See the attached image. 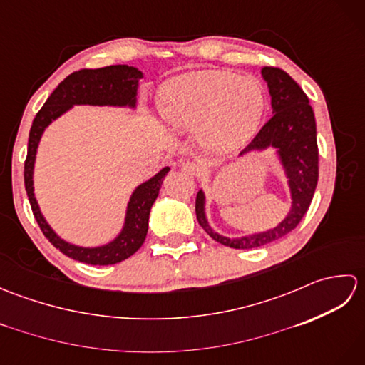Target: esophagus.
I'll list each match as a JSON object with an SVG mask.
<instances>
[{
	"mask_svg": "<svg viewBox=\"0 0 365 365\" xmlns=\"http://www.w3.org/2000/svg\"><path fill=\"white\" fill-rule=\"evenodd\" d=\"M182 170L188 175H197L200 173V168L192 161H185L182 165Z\"/></svg>",
	"mask_w": 365,
	"mask_h": 365,
	"instance_id": "34e87169",
	"label": "esophagus"
}]
</instances>
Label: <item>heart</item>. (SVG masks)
I'll return each instance as SVG.
<instances>
[{
  "mask_svg": "<svg viewBox=\"0 0 365 365\" xmlns=\"http://www.w3.org/2000/svg\"><path fill=\"white\" fill-rule=\"evenodd\" d=\"M267 110L262 83L227 71H196L169 81L161 91L160 113L168 125L196 131L199 144L227 153L246 144Z\"/></svg>",
  "mask_w": 365,
  "mask_h": 365,
  "instance_id": "heart-1",
  "label": "heart"
}]
</instances>
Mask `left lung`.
<instances>
[{"label":"left lung","mask_w":365,"mask_h":365,"mask_svg":"<svg viewBox=\"0 0 365 365\" xmlns=\"http://www.w3.org/2000/svg\"><path fill=\"white\" fill-rule=\"evenodd\" d=\"M263 80L268 84L273 118L262 127L252 141L240 152L274 150L290 192V210L274 227L254 234L226 237L216 232L207 218L205 191L200 188L196 197V216L202 229L215 242L234 250H252L276 242L298 226L312 202L319 182V147H317L315 115L307 96L289 73L277 67H263Z\"/></svg>","instance_id":"obj_1"}]
</instances>
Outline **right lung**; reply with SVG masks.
Masks as SVG:
<instances>
[{"instance_id":"add662e5","label":"right lung","mask_w":365,"mask_h":365,"mask_svg":"<svg viewBox=\"0 0 365 365\" xmlns=\"http://www.w3.org/2000/svg\"><path fill=\"white\" fill-rule=\"evenodd\" d=\"M144 76L133 66H108L102 68H84L73 72L51 92L41 111L36 114L29 130L28 155L25 161V188L33 208L34 218L50 243L66 254L67 257L89 265H114L133 255L143 246L149 215L155 199L160 195L163 178L170 170L169 166L160 169L149 180L139 183L133 190L127 204L125 218L122 229L111 242L100 246H80L59 237L45 220L37 199L34 196V165L37 147L45 128L61 115L71 111L75 105L91 106H115L136 110V96L139 80Z\"/></svg>"}]
</instances>
